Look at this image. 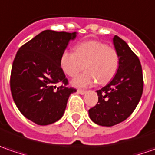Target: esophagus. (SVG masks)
Returning a JSON list of instances; mask_svg holds the SVG:
<instances>
[{
    "instance_id": "1",
    "label": "esophagus",
    "mask_w": 155,
    "mask_h": 155,
    "mask_svg": "<svg viewBox=\"0 0 155 155\" xmlns=\"http://www.w3.org/2000/svg\"><path fill=\"white\" fill-rule=\"evenodd\" d=\"M77 93L81 94V95H84V94L87 93V91H85V90H78Z\"/></svg>"
}]
</instances>
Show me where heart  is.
I'll return each mask as SVG.
<instances>
[{"label": "heart", "instance_id": "obj_1", "mask_svg": "<svg viewBox=\"0 0 155 155\" xmlns=\"http://www.w3.org/2000/svg\"><path fill=\"white\" fill-rule=\"evenodd\" d=\"M60 64L62 71L68 76L77 74L85 64L86 72L74 77V87H87L98 81L105 84L115 75L119 65L118 54L103 42L86 41L75 47V52L65 51L61 54Z\"/></svg>", "mask_w": 155, "mask_h": 155}]
</instances>
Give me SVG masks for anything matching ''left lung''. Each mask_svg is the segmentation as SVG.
Wrapping results in <instances>:
<instances>
[{
	"label": "left lung",
	"mask_w": 155,
	"mask_h": 155,
	"mask_svg": "<svg viewBox=\"0 0 155 155\" xmlns=\"http://www.w3.org/2000/svg\"><path fill=\"white\" fill-rule=\"evenodd\" d=\"M112 41L119 57L117 71L109 84L96 91L98 103L88 110L91 120L106 127L127 119L136 109L143 91L142 70L138 57L119 37L114 36Z\"/></svg>",
	"instance_id": "8db88e82"
}]
</instances>
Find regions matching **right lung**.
I'll list each match as a JSON object with an SVG mask.
<instances>
[{"label":"right lung","mask_w":155,"mask_h":155,"mask_svg":"<svg viewBox=\"0 0 155 155\" xmlns=\"http://www.w3.org/2000/svg\"><path fill=\"white\" fill-rule=\"evenodd\" d=\"M77 32L45 30L21 46L12 66L10 87L16 106L25 117L38 125H48L64 114L69 96L60 64L61 54ZM64 84L56 87L55 84Z\"/></svg>","instance_id":"add662e5"}]
</instances>
